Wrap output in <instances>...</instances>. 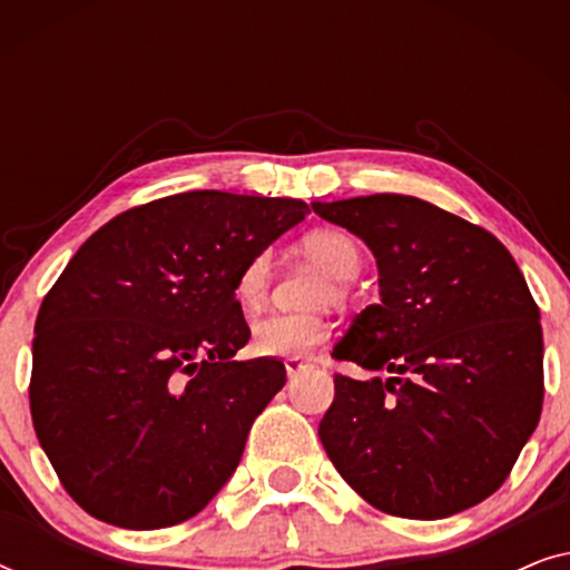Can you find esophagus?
Masks as SVG:
<instances>
[{
    "instance_id": "1",
    "label": "esophagus",
    "mask_w": 570,
    "mask_h": 570,
    "mask_svg": "<svg viewBox=\"0 0 570 570\" xmlns=\"http://www.w3.org/2000/svg\"><path fill=\"white\" fill-rule=\"evenodd\" d=\"M308 368H314V365H311L308 361H303V357H287V361H285V373H287V379L301 376V373H306Z\"/></svg>"
}]
</instances>
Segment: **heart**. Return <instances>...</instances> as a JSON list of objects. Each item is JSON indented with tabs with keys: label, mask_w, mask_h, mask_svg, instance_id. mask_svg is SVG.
<instances>
[{
	"label": "heart",
	"mask_w": 570,
	"mask_h": 570,
	"mask_svg": "<svg viewBox=\"0 0 570 570\" xmlns=\"http://www.w3.org/2000/svg\"><path fill=\"white\" fill-rule=\"evenodd\" d=\"M301 252L314 262L332 285L324 287L322 301H345L347 283L361 272L363 256L353 236L342 230H314L301 240ZM272 291V256L259 252L238 269L233 295L238 306L254 314L264 308ZM330 337V322L318 314H269L252 326V347L264 357H303Z\"/></svg>",
	"instance_id": "1"
}]
</instances>
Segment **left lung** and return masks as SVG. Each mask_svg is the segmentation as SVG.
<instances>
[{"mask_svg":"<svg viewBox=\"0 0 570 570\" xmlns=\"http://www.w3.org/2000/svg\"><path fill=\"white\" fill-rule=\"evenodd\" d=\"M365 240L381 303L332 357L392 379L334 373L326 454L373 509L443 519L493 495L540 423V308L501 240L404 194L314 202Z\"/></svg>","mask_w":570,"mask_h":570,"instance_id":"1","label":"left lung"}]
</instances>
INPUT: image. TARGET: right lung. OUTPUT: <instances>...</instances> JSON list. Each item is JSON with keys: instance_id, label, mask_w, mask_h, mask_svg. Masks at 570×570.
Segmentation results:
<instances>
[{"instance_id": "obj_1", "label": "right lung", "mask_w": 570, "mask_h": 570, "mask_svg": "<svg viewBox=\"0 0 570 570\" xmlns=\"http://www.w3.org/2000/svg\"><path fill=\"white\" fill-rule=\"evenodd\" d=\"M306 213L301 199L184 191L77 248L38 311L28 392L38 443L90 517L181 524L236 472L285 365L233 361L252 337L233 283Z\"/></svg>"}]
</instances>
